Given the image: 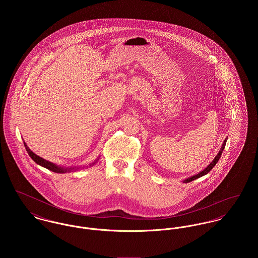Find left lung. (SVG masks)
I'll return each instance as SVG.
<instances>
[{
	"mask_svg": "<svg viewBox=\"0 0 258 258\" xmlns=\"http://www.w3.org/2000/svg\"><path fill=\"white\" fill-rule=\"evenodd\" d=\"M226 140H227V138L223 141V144H222V146H221V150H220V152L218 153V155L215 157V159L213 160V162L205 169V170H203L201 173H199V174H197V175H195V176H192V177H189V178H187V179H185L184 181V183H188V182H191V181H194V180H196V179H198V178H201V177H203V176H205V175H207L210 171H212V169L216 166V164L218 163V161L220 160V158H221V154H222V151H223V149L225 147V144H226Z\"/></svg>",
	"mask_w": 258,
	"mask_h": 258,
	"instance_id": "obj_1",
	"label": "left lung"
}]
</instances>
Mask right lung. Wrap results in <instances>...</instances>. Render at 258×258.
I'll use <instances>...</instances> for the list:
<instances>
[{
	"instance_id": "obj_1",
	"label": "right lung",
	"mask_w": 258,
	"mask_h": 258,
	"mask_svg": "<svg viewBox=\"0 0 258 258\" xmlns=\"http://www.w3.org/2000/svg\"><path fill=\"white\" fill-rule=\"evenodd\" d=\"M24 144H25V147H26V150H27L28 154H29L30 157L37 163V165H40V166L46 168L47 170L52 171V172H54V173H58V174H63V173L71 172V171H73V170H75V168H64V167H60V166H57V165H55V164H53V163H51V162H48V161L42 159V158H40L39 156L36 155L30 148L28 147V145H27L25 142H24ZM98 159H99V158H97V159L95 160V162H93L91 165H94V164L97 162ZM91 165H90V166H91Z\"/></svg>"
}]
</instances>
